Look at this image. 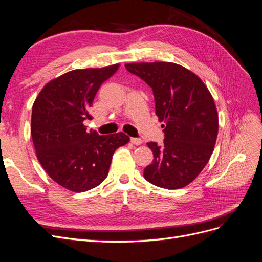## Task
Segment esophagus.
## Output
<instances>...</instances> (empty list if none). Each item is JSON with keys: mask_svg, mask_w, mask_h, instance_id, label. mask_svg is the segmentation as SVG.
<instances>
[{"mask_svg": "<svg viewBox=\"0 0 262 262\" xmlns=\"http://www.w3.org/2000/svg\"><path fill=\"white\" fill-rule=\"evenodd\" d=\"M131 143L134 145H141L142 140L140 138H131Z\"/></svg>", "mask_w": 262, "mask_h": 262, "instance_id": "34e87169", "label": "esophagus"}]
</instances>
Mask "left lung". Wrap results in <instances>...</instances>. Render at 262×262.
I'll use <instances>...</instances> for the list:
<instances>
[{
	"label": "left lung",
	"mask_w": 262,
	"mask_h": 262,
	"mask_svg": "<svg viewBox=\"0 0 262 262\" xmlns=\"http://www.w3.org/2000/svg\"><path fill=\"white\" fill-rule=\"evenodd\" d=\"M125 69L152 87L156 116L165 123L163 145L147 143L154 160L144 178L165 189L189 185L208 164L217 138V110L208 87L176 63H128Z\"/></svg>",
	"instance_id": "obj_1"
}]
</instances>
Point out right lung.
Segmentation results:
<instances>
[{"mask_svg": "<svg viewBox=\"0 0 262 262\" xmlns=\"http://www.w3.org/2000/svg\"><path fill=\"white\" fill-rule=\"evenodd\" d=\"M119 64L73 70L45 85L33 105L30 133L39 163L57 184L84 192L108 175L115 150L130 138L119 132L99 136L87 131L84 120L100 85Z\"/></svg>", "mask_w": 262, "mask_h": 262, "instance_id": "obj_1", "label": "right lung"}]
</instances>
